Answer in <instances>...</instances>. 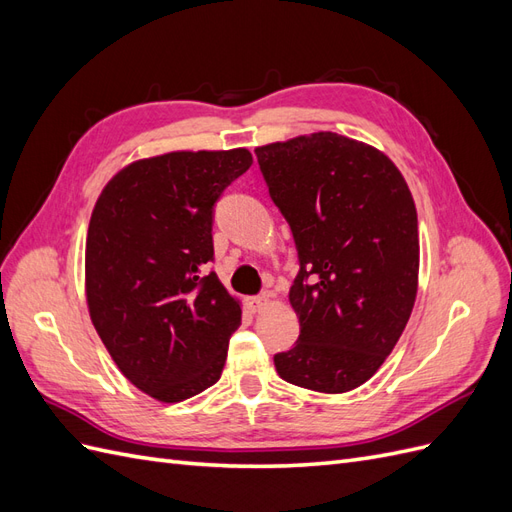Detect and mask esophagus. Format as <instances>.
I'll return each instance as SVG.
<instances>
[{
	"label": "esophagus",
	"mask_w": 512,
	"mask_h": 512,
	"mask_svg": "<svg viewBox=\"0 0 512 512\" xmlns=\"http://www.w3.org/2000/svg\"><path fill=\"white\" fill-rule=\"evenodd\" d=\"M269 303H271V294H269V292L258 294V297H250V299H247V307H250L254 314H256V312H262V309H265Z\"/></svg>",
	"instance_id": "esophagus-1"
}]
</instances>
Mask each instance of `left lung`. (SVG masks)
Masks as SVG:
<instances>
[{
    "instance_id": "left-lung-1",
    "label": "left lung",
    "mask_w": 512,
    "mask_h": 512,
    "mask_svg": "<svg viewBox=\"0 0 512 512\" xmlns=\"http://www.w3.org/2000/svg\"><path fill=\"white\" fill-rule=\"evenodd\" d=\"M299 252L290 305L301 333L273 356L282 380L346 393L376 374L412 314L418 220L382 151L335 132L256 147Z\"/></svg>"
}]
</instances>
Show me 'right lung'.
<instances>
[{
	"label": "right lung",
	"mask_w": 512,
	"mask_h": 512,
	"mask_svg": "<svg viewBox=\"0 0 512 512\" xmlns=\"http://www.w3.org/2000/svg\"><path fill=\"white\" fill-rule=\"evenodd\" d=\"M252 166L247 149L173 151L106 183L85 245L91 322L119 371L164 404L220 380L241 305L213 260V207Z\"/></svg>",
	"instance_id": "right-lung-1"
}]
</instances>
